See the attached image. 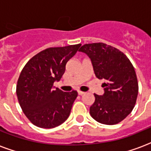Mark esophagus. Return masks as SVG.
Here are the masks:
<instances>
[{
  "label": "esophagus",
  "instance_id": "esophagus-1",
  "mask_svg": "<svg viewBox=\"0 0 151 151\" xmlns=\"http://www.w3.org/2000/svg\"><path fill=\"white\" fill-rule=\"evenodd\" d=\"M78 93L79 95H84V94H85V92L82 91H78Z\"/></svg>",
  "mask_w": 151,
  "mask_h": 151
}]
</instances>
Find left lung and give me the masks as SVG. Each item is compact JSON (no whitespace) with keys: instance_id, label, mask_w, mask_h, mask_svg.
I'll list each match as a JSON object with an SVG mask.
<instances>
[{"instance_id":"obj_1","label":"left lung","mask_w":151,"mask_h":151,"mask_svg":"<svg viewBox=\"0 0 151 151\" xmlns=\"http://www.w3.org/2000/svg\"><path fill=\"white\" fill-rule=\"evenodd\" d=\"M80 52L91 60L95 76L104 79V94L95 95L90 113L96 121L116 124L133 111L138 94L136 72L129 59L121 51L104 43H86Z\"/></svg>"}]
</instances>
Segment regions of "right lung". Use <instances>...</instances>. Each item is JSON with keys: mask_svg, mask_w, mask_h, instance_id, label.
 Instances as JSON below:
<instances>
[{"mask_svg": "<svg viewBox=\"0 0 151 151\" xmlns=\"http://www.w3.org/2000/svg\"><path fill=\"white\" fill-rule=\"evenodd\" d=\"M82 44L48 47L35 55L19 75L16 93L22 110L31 123L52 129L69 117L78 92H63L53 88L65 71L66 63Z\"/></svg>", "mask_w": 151, "mask_h": 151, "instance_id": "right-lung-1", "label": "right lung"}]
</instances>
